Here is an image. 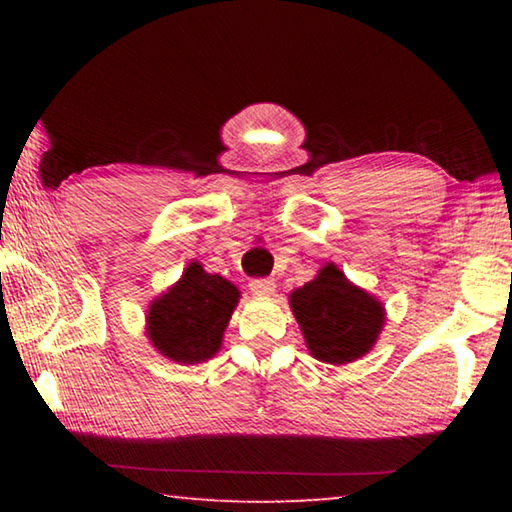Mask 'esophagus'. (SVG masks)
Masks as SVG:
<instances>
[{
  "mask_svg": "<svg viewBox=\"0 0 512 512\" xmlns=\"http://www.w3.org/2000/svg\"><path fill=\"white\" fill-rule=\"evenodd\" d=\"M250 291L255 293V296H271L275 291V282L268 280V277H255V280L248 282Z\"/></svg>",
  "mask_w": 512,
  "mask_h": 512,
  "instance_id": "1",
  "label": "esophagus"
}]
</instances>
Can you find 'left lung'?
<instances>
[{"label": "left lung", "mask_w": 512, "mask_h": 512, "mask_svg": "<svg viewBox=\"0 0 512 512\" xmlns=\"http://www.w3.org/2000/svg\"><path fill=\"white\" fill-rule=\"evenodd\" d=\"M291 309L311 354L334 366L363 357L384 325V307L332 264L291 293Z\"/></svg>", "instance_id": "8db88e82"}]
</instances>
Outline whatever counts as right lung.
I'll return each instance as SVG.
<instances>
[{
    "label": "right lung",
    "instance_id": "add662e5",
    "mask_svg": "<svg viewBox=\"0 0 512 512\" xmlns=\"http://www.w3.org/2000/svg\"><path fill=\"white\" fill-rule=\"evenodd\" d=\"M239 291L221 275L192 264L176 287L149 309V339L176 363H201L219 352Z\"/></svg>",
    "mask_w": 512,
    "mask_h": 512
}]
</instances>
